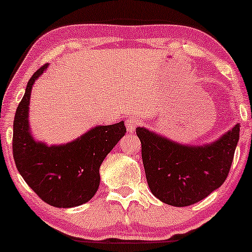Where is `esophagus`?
I'll list each match as a JSON object with an SVG mask.
<instances>
[{
    "label": "esophagus",
    "mask_w": 252,
    "mask_h": 252,
    "mask_svg": "<svg viewBox=\"0 0 252 252\" xmlns=\"http://www.w3.org/2000/svg\"><path fill=\"white\" fill-rule=\"evenodd\" d=\"M141 120L137 119V118H130L127 120L126 123V127H127V130H128L129 133H133L134 130H135L136 127H139L141 125Z\"/></svg>",
    "instance_id": "esophagus-1"
}]
</instances>
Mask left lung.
<instances>
[{
  "label": "left lung",
  "mask_w": 252,
  "mask_h": 252,
  "mask_svg": "<svg viewBox=\"0 0 252 252\" xmlns=\"http://www.w3.org/2000/svg\"><path fill=\"white\" fill-rule=\"evenodd\" d=\"M148 185L161 202L195 204L225 182L240 137V124L204 147L182 146L137 127Z\"/></svg>",
  "instance_id": "left-lung-1"
}]
</instances>
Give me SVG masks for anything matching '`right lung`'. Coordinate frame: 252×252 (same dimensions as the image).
Segmentation results:
<instances>
[{
    "instance_id": "right-lung-1",
    "label": "right lung",
    "mask_w": 252,
    "mask_h": 252,
    "mask_svg": "<svg viewBox=\"0 0 252 252\" xmlns=\"http://www.w3.org/2000/svg\"><path fill=\"white\" fill-rule=\"evenodd\" d=\"M48 64L27 82L25 95L13 120L12 153L17 170L43 202L55 208H73L88 202L99 185V166L125 135L124 122L97 126L73 142L48 147L33 140L29 127V104L34 81Z\"/></svg>"
}]
</instances>
